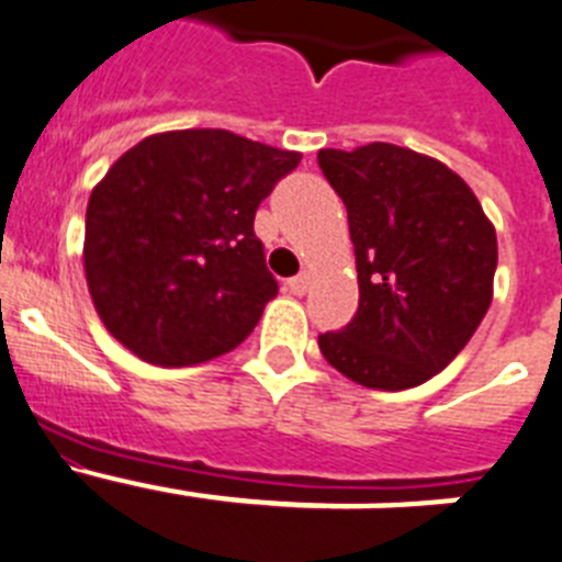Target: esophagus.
<instances>
[{"mask_svg": "<svg viewBox=\"0 0 562 562\" xmlns=\"http://www.w3.org/2000/svg\"><path fill=\"white\" fill-rule=\"evenodd\" d=\"M308 288H311V274H308V271H302L300 277H294V280H288V291H291V294H296V296L305 294Z\"/></svg>", "mask_w": 562, "mask_h": 562, "instance_id": "1", "label": "esophagus"}]
</instances>
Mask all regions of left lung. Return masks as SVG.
<instances>
[{
	"label": "left lung",
	"mask_w": 562,
	"mask_h": 562,
	"mask_svg": "<svg viewBox=\"0 0 562 562\" xmlns=\"http://www.w3.org/2000/svg\"><path fill=\"white\" fill-rule=\"evenodd\" d=\"M319 166L348 209L359 271V311L319 336L322 356L362 387H418L490 311L495 226L461 175L407 146L319 149Z\"/></svg>",
	"instance_id": "obj_1"
}]
</instances>
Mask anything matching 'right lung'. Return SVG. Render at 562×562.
<instances>
[{
	"label": "right lung",
	"mask_w": 562,
	"mask_h": 562,
	"mask_svg": "<svg viewBox=\"0 0 562 562\" xmlns=\"http://www.w3.org/2000/svg\"><path fill=\"white\" fill-rule=\"evenodd\" d=\"M300 160L228 130L126 149L87 203L85 277L104 328L160 368L237 348L277 296L254 214Z\"/></svg>",
	"instance_id": "right-lung-1"
}]
</instances>
